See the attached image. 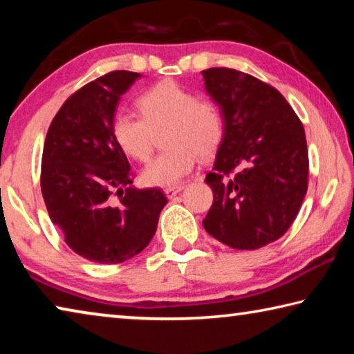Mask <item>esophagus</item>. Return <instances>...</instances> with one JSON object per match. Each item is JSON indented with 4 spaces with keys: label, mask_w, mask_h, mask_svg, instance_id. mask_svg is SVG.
<instances>
[{
    "label": "esophagus",
    "mask_w": 354,
    "mask_h": 354,
    "mask_svg": "<svg viewBox=\"0 0 354 354\" xmlns=\"http://www.w3.org/2000/svg\"><path fill=\"white\" fill-rule=\"evenodd\" d=\"M183 189H184V185H173V187H167L164 192H165L167 198H173V196L179 194V192H181Z\"/></svg>",
    "instance_id": "obj_1"
}]
</instances>
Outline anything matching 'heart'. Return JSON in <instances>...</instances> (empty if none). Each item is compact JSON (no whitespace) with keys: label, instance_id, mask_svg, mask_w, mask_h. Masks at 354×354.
<instances>
[{"label":"heart","instance_id":"obj_1","mask_svg":"<svg viewBox=\"0 0 354 354\" xmlns=\"http://www.w3.org/2000/svg\"><path fill=\"white\" fill-rule=\"evenodd\" d=\"M142 118L118 112L112 120V136L122 151L147 162L160 131L167 148L142 173V181L154 187H173L194 170L198 156L207 159L217 153L225 134V120L218 104L201 98L173 80H164L137 100Z\"/></svg>","mask_w":354,"mask_h":354}]
</instances>
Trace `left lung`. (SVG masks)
<instances>
[{
  "instance_id": "1",
  "label": "left lung",
  "mask_w": 354,
  "mask_h": 354,
  "mask_svg": "<svg viewBox=\"0 0 354 354\" xmlns=\"http://www.w3.org/2000/svg\"><path fill=\"white\" fill-rule=\"evenodd\" d=\"M225 120L212 171L214 203L203 226L236 250H257L289 230L308 190L303 123L270 84L234 68L203 70Z\"/></svg>"
}]
</instances>
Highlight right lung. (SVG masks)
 <instances>
[{
	"instance_id": "right-lung-1",
	"label": "right lung",
	"mask_w": 354,
	"mask_h": 354,
	"mask_svg": "<svg viewBox=\"0 0 354 354\" xmlns=\"http://www.w3.org/2000/svg\"><path fill=\"white\" fill-rule=\"evenodd\" d=\"M139 76L115 70L86 84L46 133L40 187L48 214L65 243L93 262L120 263L140 253L167 205L160 189L131 185L134 173L112 136L118 100Z\"/></svg>"
}]
</instances>
